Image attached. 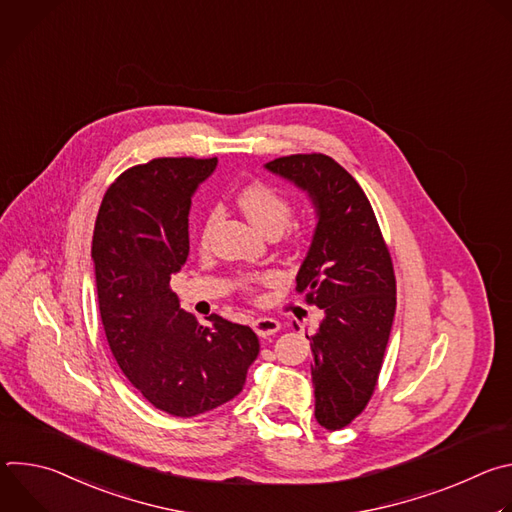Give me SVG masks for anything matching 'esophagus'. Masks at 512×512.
<instances>
[{
	"label": "esophagus",
	"instance_id": "34e87169",
	"mask_svg": "<svg viewBox=\"0 0 512 512\" xmlns=\"http://www.w3.org/2000/svg\"><path fill=\"white\" fill-rule=\"evenodd\" d=\"M251 326H253V330L259 334V336H271V334H275L277 330H279V320H275V318H265V316H261V318H255L253 322H251Z\"/></svg>",
	"mask_w": 512,
	"mask_h": 512
}]
</instances>
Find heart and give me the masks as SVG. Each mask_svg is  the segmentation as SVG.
<instances>
[{"mask_svg":"<svg viewBox=\"0 0 512 512\" xmlns=\"http://www.w3.org/2000/svg\"><path fill=\"white\" fill-rule=\"evenodd\" d=\"M239 206L249 216V221L261 229L267 235H279L294 216V206H291L289 198L281 194L277 188L265 184V182H251L239 192ZM216 212H210L206 216V223L202 229V245L208 243L210 233L216 225ZM271 275L259 273V275H247L243 277V287L247 291H255L259 283L267 281Z\"/></svg>","mask_w":512,"mask_h":512,"instance_id":"1","label":"heart"}]
</instances>
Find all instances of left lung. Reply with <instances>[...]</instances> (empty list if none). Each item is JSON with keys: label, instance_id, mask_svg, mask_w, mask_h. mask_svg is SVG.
<instances>
[{"label": "left lung", "instance_id": "1", "mask_svg": "<svg viewBox=\"0 0 512 512\" xmlns=\"http://www.w3.org/2000/svg\"><path fill=\"white\" fill-rule=\"evenodd\" d=\"M265 168L306 190L316 231L298 271V294L324 310L308 336L314 364L316 419L334 431L371 401L389 342L397 287L389 249L358 182L324 154L277 158Z\"/></svg>", "mask_w": 512, "mask_h": 512}]
</instances>
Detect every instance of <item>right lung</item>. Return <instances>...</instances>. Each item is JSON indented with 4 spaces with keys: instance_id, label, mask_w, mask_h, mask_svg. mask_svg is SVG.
Segmentation results:
<instances>
[{
    "instance_id": "1",
    "label": "right lung",
    "mask_w": 512,
    "mask_h": 512,
    "mask_svg": "<svg viewBox=\"0 0 512 512\" xmlns=\"http://www.w3.org/2000/svg\"><path fill=\"white\" fill-rule=\"evenodd\" d=\"M216 158H156L105 192L91 257L107 342L123 375L156 409L194 417L243 391L259 354L249 326L180 308L170 277L186 263L192 194Z\"/></svg>"
}]
</instances>
